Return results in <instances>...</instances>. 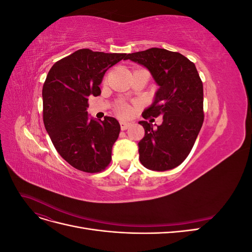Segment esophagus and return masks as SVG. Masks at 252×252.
<instances>
[{
	"label": "esophagus",
	"instance_id": "esophagus-1",
	"mask_svg": "<svg viewBox=\"0 0 252 252\" xmlns=\"http://www.w3.org/2000/svg\"><path fill=\"white\" fill-rule=\"evenodd\" d=\"M120 125H121V129H122V130H126V129L129 128V126H130V123H127V122H123V121H122L121 123H120Z\"/></svg>",
	"mask_w": 252,
	"mask_h": 252
}]
</instances>
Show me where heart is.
Returning <instances> with one entry per match:
<instances>
[{
    "label": "heart",
    "mask_w": 252,
    "mask_h": 252,
    "mask_svg": "<svg viewBox=\"0 0 252 252\" xmlns=\"http://www.w3.org/2000/svg\"><path fill=\"white\" fill-rule=\"evenodd\" d=\"M119 113L121 114V116H123V117H127L129 113H130V108L128 107V106H126V105H121L120 107H119Z\"/></svg>",
    "instance_id": "obj_1"
}]
</instances>
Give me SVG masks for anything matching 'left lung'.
I'll return each mask as SVG.
<instances>
[{"mask_svg": "<svg viewBox=\"0 0 252 252\" xmlns=\"http://www.w3.org/2000/svg\"><path fill=\"white\" fill-rule=\"evenodd\" d=\"M130 60L147 68L158 89L143 118L163 117L161 125L140 121L145 129L139 142L140 161L147 169L170 170L191 151L203 121V83L195 65L179 52L150 48L129 53Z\"/></svg>", "mask_w": 252, "mask_h": 252, "instance_id": "8db88e82", "label": "left lung"}]
</instances>
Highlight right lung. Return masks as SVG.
Listing matches in <instances>:
<instances>
[{
  "instance_id": "right-lung-1",
  "label": "right lung",
  "mask_w": 252,
  "mask_h": 252,
  "mask_svg": "<svg viewBox=\"0 0 252 252\" xmlns=\"http://www.w3.org/2000/svg\"><path fill=\"white\" fill-rule=\"evenodd\" d=\"M126 53L80 49L58 61L43 85V121L53 146L65 161L84 172H100L111 161L121 126L117 119L88 117V97L101 94L105 72Z\"/></svg>"
}]
</instances>
